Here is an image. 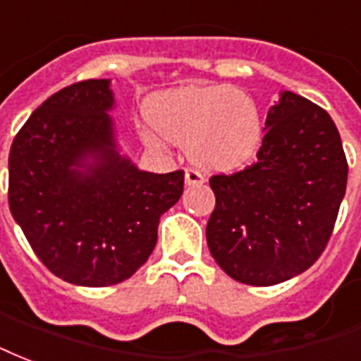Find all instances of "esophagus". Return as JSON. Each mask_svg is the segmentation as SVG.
Returning <instances> with one entry per match:
<instances>
[{
    "mask_svg": "<svg viewBox=\"0 0 361 361\" xmlns=\"http://www.w3.org/2000/svg\"><path fill=\"white\" fill-rule=\"evenodd\" d=\"M184 180H186V186H197V184L205 183V178H203L202 173H197L194 169H186L184 173Z\"/></svg>",
    "mask_w": 361,
    "mask_h": 361,
    "instance_id": "esophagus-1",
    "label": "esophagus"
}]
</instances>
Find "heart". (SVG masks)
Wrapping results in <instances>:
<instances>
[{"label":"heart","mask_w":361,"mask_h":361,"mask_svg":"<svg viewBox=\"0 0 361 361\" xmlns=\"http://www.w3.org/2000/svg\"><path fill=\"white\" fill-rule=\"evenodd\" d=\"M146 118L173 145L188 150L196 165L230 171L247 165L262 142L257 100L230 85L183 87L148 102Z\"/></svg>","instance_id":"obj_1"}]
</instances>
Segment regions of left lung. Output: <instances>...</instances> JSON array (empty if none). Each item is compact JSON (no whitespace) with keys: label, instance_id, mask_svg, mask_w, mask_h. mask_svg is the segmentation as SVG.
Returning a JSON list of instances; mask_svg holds the SVG:
<instances>
[{"label":"left lung","instance_id":"8db88e82","mask_svg":"<svg viewBox=\"0 0 361 361\" xmlns=\"http://www.w3.org/2000/svg\"><path fill=\"white\" fill-rule=\"evenodd\" d=\"M257 161L213 175L207 245L230 278L276 286L318 261L345 197L348 164L324 108L291 91L268 110Z\"/></svg>","mask_w":361,"mask_h":361}]
</instances>
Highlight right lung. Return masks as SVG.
Instances as JSON below:
<instances>
[{"mask_svg": "<svg viewBox=\"0 0 361 361\" xmlns=\"http://www.w3.org/2000/svg\"><path fill=\"white\" fill-rule=\"evenodd\" d=\"M112 108L110 80L80 81L51 94L11 145V215L37 259L74 286L131 278L183 194L184 171L148 173L119 154Z\"/></svg>", "mask_w": 361, "mask_h": 361, "instance_id": "obj_1", "label": "right lung"}]
</instances>
